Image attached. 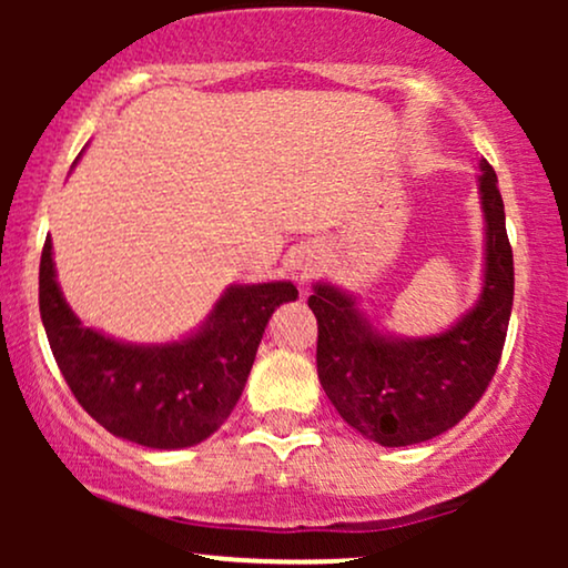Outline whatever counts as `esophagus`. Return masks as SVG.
<instances>
[{
	"instance_id": "esophagus-1",
	"label": "esophagus",
	"mask_w": 568,
	"mask_h": 568,
	"mask_svg": "<svg viewBox=\"0 0 568 568\" xmlns=\"http://www.w3.org/2000/svg\"><path fill=\"white\" fill-rule=\"evenodd\" d=\"M292 271L297 274L300 282H307L310 276H315V271H321V258L313 253L297 255V261H292Z\"/></svg>"
}]
</instances>
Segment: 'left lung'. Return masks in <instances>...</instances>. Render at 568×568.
Instances as JSON below:
<instances>
[{"instance_id": "left-lung-1", "label": "left lung", "mask_w": 568, "mask_h": 568, "mask_svg": "<svg viewBox=\"0 0 568 568\" xmlns=\"http://www.w3.org/2000/svg\"><path fill=\"white\" fill-rule=\"evenodd\" d=\"M478 191L486 220L480 297L453 328L426 338L379 333L356 297L315 284L307 305L317 317V377L341 418L383 447L439 437L465 418L499 367L515 300V261L494 168L480 160Z\"/></svg>"}]
</instances>
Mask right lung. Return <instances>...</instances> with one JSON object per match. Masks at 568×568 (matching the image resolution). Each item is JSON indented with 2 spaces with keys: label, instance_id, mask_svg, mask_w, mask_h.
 <instances>
[{
  "label": "right lung",
  "instance_id": "1",
  "mask_svg": "<svg viewBox=\"0 0 568 568\" xmlns=\"http://www.w3.org/2000/svg\"><path fill=\"white\" fill-rule=\"evenodd\" d=\"M292 300V282L232 284L189 338L136 346L84 328L69 310L51 237L38 274L41 321L69 390L115 437L152 449L193 447L220 429L243 395L271 313Z\"/></svg>",
  "mask_w": 568,
  "mask_h": 568
}]
</instances>
